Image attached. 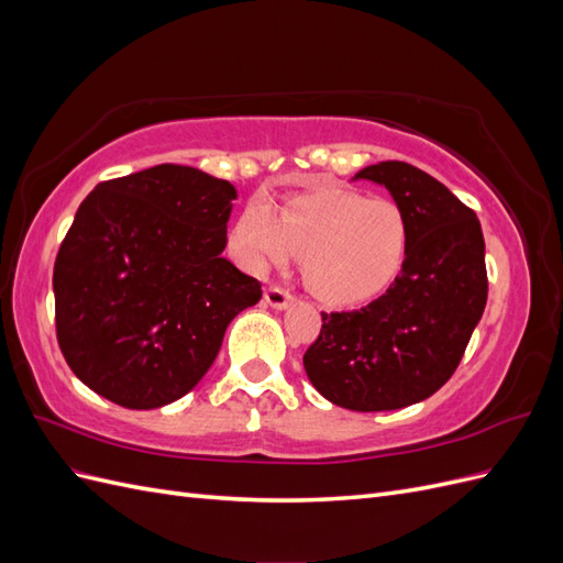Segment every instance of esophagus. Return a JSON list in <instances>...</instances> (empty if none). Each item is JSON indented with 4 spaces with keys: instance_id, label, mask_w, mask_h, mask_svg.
Listing matches in <instances>:
<instances>
[{
    "instance_id": "1",
    "label": "esophagus",
    "mask_w": 563,
    "mask_h": 563,
    "mask_svg": "<svg viewBox=\"0 0 563 563\" xmlns=\"http://www.w3.org/2000/svg\"><path fill=\"white\" fill-rule=\"evenodd\" d=\"M294 300V296L286 291V288H282V286H277V284H272V286H267L265 288V302L269 305V308H275V310H284L288 302Z\"/></svg>"
}]
</instances>
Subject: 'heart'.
<instances>
[{
    "mask_svg": "<svg viewBox=\"0 0 563 563\" xmlns=\"http://www.w3.org/2000/svg\"><path fill=\"white\" fill-rule=\"evenodd\" d=\"M408 220L389 199L347 190H314L288 199L279 213L253 201L234 225V246L246 267L300 255L302 279L329 302H362L395 282L408 253Z\"/></svg>",
    "mask_w": 563,
    "mask_h": 563,
    "instance_id": "b5f03b06",
    "label": "heart"
}]
</instances>
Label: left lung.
I'll use <instances>...</instances> for the list:
<instances>
[{"label": "left lung", "instance_id": "1", "mask_svg": "<svg viewBox=\"0 0 563 563\" xmlns=\"http://www.w3.org/2000/svg\"><path fill=\"white\" fill-rule=\"evenodd\" d=\"M356 178L385 185L408 220V253L387 291L352 312H321L302 356L321 397L350 411H395L432 397L463 360L488 277L476 213L446 185L406 162Z\"/></svg>", "mask_w": 563, "mask_h": 563}]
</instances>
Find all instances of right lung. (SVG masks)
Here are the masks:
<instances>
[{
    "label": "right lung",
    "mask_w": 563,
    "mask_h": 563,
    "mask_svg": "<svg viewBox=\"0 0 563 563\" xmlns=\"http://www.w3.org/2000/svg\"><path fill=\"white\" fill-rule=\"evenodd\" d=\"M236 190L192 166L103 180L54 265L56 338L75 376L124 408H159L209 371L261 282L223 249Z\"/></svg>",
    "instance_id": "right-lung-1"
}]
</instances>
